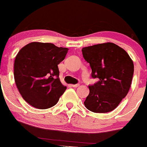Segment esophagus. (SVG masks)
<instances>
[{"mask_svg":"<svg viewBox=\"0 0 147 147\" xmlns=\"http://www.w3.org/2000/svg\"><path fill=\"white\" fill-rule=\"evenodd\" d=\"M71 86H72L73 88H77V87L80 86V84H76V85H71Z\"/></svg>","mask_w":147,"mask_h":147,"instance_id":"obj_1","label":"esophagus"}]
</instances>
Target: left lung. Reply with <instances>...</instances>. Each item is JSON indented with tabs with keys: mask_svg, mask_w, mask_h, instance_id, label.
I'll use <instances>...</instances> for the list:
<instances>
[{
	"mask_svg": "<svg viewBox=\"0 0 147 147\" xmlns=\"http://www.w3.org/2000/svg\"><path fill=\"white\" fill-rule=\"evenodd\" d=\"M82 55L90 64L91 77L98 82L89 85L85 106L93 113L113 110L127 96L130 88L134 65L129 54L112 42L83 48Z\"/></svg>",
	"mask_w": 147,
	"mask_h": 147,
	"instance_id": "left-lung-1",
	"label": "left lung"
}]
</instances>
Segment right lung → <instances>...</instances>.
<instances>
[{
    "mask_svg": "<svg viewBox=\"0 0 147 147\" xmlns=\"http://www.w3.org/2000/svg\"><path fill=\"white\" fill-rule=\"evenodd\" d=\"M68 49L48 42H31L17 54L15 84L23 99L32 107L47 109L57 103L66 87L59 79L58 65Z\"/></svg>",
    "mask_w": 147,
    "mask_h": 147,
    "instance_id": "add662e5",
    "label": "right lung"
}]
</instances>
